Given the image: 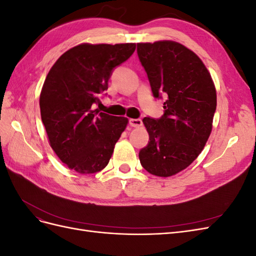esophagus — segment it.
<instances>
[{
    "label": "esophagus",
    "mask_w": 256,
    "mask_h": 256,
    "mask_svg": "<svg viewBox=\"0 0 256 256\" xmlns=\"http://www.w3.org/2000/svg\"><path fill=\"white\" fill-rule=\"evenodd\" d=\"M129 125L131 127H141L142 126V120L140 118H130L129 120Z\"/></svg>",
    "instance_id": "1"
}]
</instances>
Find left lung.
<instances>
[{
	"instance_id": "8db88e82",
	"label": "left lung",
	"mask_w": 256,
	"mask_h": 256,
	"mask_svg": "<svg viewBox=\"0 0 256 256\" xmlns=\"http://www.w3.org/2000/svg\"><path fill=\"white\" fill-rule=\"evenodd\" d=\"M136 51L154 97L166 98L160 118H143L150 142L138 158L148 173L168 177L203 150L212 129L216 88L202 60L180 42H140Z\"/></svg>"
}]
</instances>
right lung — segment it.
<instances>
[{"mask_svg": "<svg viewBox=\"0 0 256 256\" xmlns=\"http://www.w3.org/2000/svg\"><path fill=\"white\" fill-rule=\"evenodd\" d=\"M136 44H81L52 66L40 97L42 120L60 161L80 174L109 164L128 118L92 110L108 90L113 69L127 60Z\"/></svg>", "mask_w": 256, "mask_h": 256, "instance_id": "add662e5", "label": "right lung"}]
</instances>
